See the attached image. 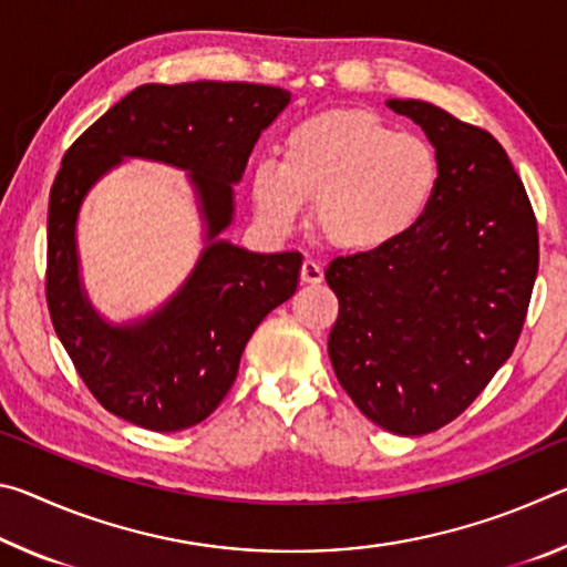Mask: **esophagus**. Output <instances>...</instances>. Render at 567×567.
<instances>
[{
    "instance_id": "obj_1",
    "label": "esophagus",
    "mask_w": 567,
    "mask_h": 567,
    "mask_svg": "<svg viewBox=\"0 0 567 567\" xmlns=\"http://www.w3.org/2000/svg\"><path fill=\"white\" fill-rule=\"evenodd\" d=\"M300 280L307 282V285L322 282V267L315 260H310V257H305L302 267H300Z\"/></svg>"
}]
</instances>
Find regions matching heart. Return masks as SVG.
<instances>
[{"instance_id": "heart-1", "label": "heart", "mask_w": 567, "mask_h": 567, "mask_svg": "<svg viewBox=\"0 0 567 567\" xmlns=\"http://www.w3.org/2000/svg\"><path fill=\"white\" fill-rule=\"evenodd\" d=\"M443 159L417 132H398L364 110H324L287 132L282 159L252 172L260 217L290 229L315 199V227L330 247L380 252L405 237L433 205Z\"/></svg>"}]
</instances>
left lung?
Returning a JSON list of instances; mask_svg holds the SVG:
<instances>
[{"instance_id":"left-lung-1","label":"left lung","mask_w":567,"mask_h":567,"mask_svg":"<svg viewBox=\"0 0 567 567\" xmlns=\"http://www.w3.org/2000/svg\"><path fill=\"white\" fill-rule=\"evenodd\" d=\"M388 107L425 130L443 179L395 245L328 265L340 302L328 352L364 417L425 435L463 415L513 354L540 245L523 179L491 132L430 102Z\"/></svg>"}]
</instances>
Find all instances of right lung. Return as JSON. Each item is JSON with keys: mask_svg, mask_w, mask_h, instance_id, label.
Here are the masks:
<instances>
[{"mask_svg": "<svg viewBox=\"0 0 567 567\" xmlns=\"http://www.w3.org/2000/svg\"><path fill=\"white\" fill-rule=\"evenodd\" d=\"M287 102V90L255 82L142 84L64 152L47 213V307L76 375L112 415L155 433L213 415L257 324L295 295L302 257L213 243L157 315L110 328L76 277L74 223L84 195L122 157L167 162L192 172L213 239L233 219V182Z\"/></svg>", "mask_w": 567, "mask_h": 567, "instance_id": "right-lung-1", "label": "right lung"}]
</instances>
